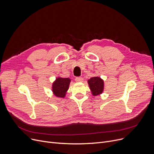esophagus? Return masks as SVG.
<instances>
[{
  "label": "esophagus",
  "mask_w": 154,
  "mask_h": 154,
  "mask_svg": "<svg viewBox=\"0 0 154 154\" xmlns=\"http://www.w3.org/2000/svg\"><path fill=\"white\" fill-rule=\"evenodd\" d=\"M75 81H76L77 82H83V79H82V77H76V78H75Z\"/></svg>",
  "instance_id": "1"
}]
</instances>
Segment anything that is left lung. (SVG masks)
I'll return each instance as SVG.
<instances>
[{
	"label": "left lung",
	"instance_id": "obj_1",
	"mask_svg": "<svg viewBox=\"0 0 154 154\" xmlns=\"http://www.w3.org/2000/svg\"><path fill=\"white\" fill-rule=\"evenodd\" d=\"M87 82L92 95L97 96L103 93L104 89V82L103 80L100 77H91L88 80Z\"/></svg>",
	"mask_w": 154,
	"mask_h": 154
}]
</instances>
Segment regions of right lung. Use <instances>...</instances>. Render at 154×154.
I'll list each match as a JSON object with an SVG mask.
<instances>
[{"instance_id": "1", "label": "right lung", "mask_w": 154, "mask_h": 154, "mask_svg": "<svg viewBox=\"0 0 154 154\" xmlns=\"http://www.w3.org/2000/svg\"><path fill=\"white\" fill-rule=\"evenodd\" d=\"M71 82L70 78H62L58 77L52 83V91L53 94L60 98H65Z\"/></svg>"}]
</instances>
